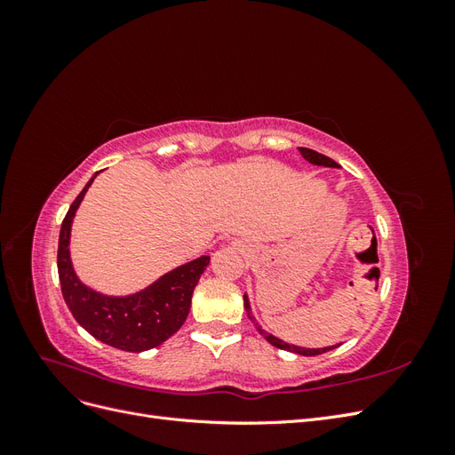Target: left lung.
I'll list each match as a JSON object with an SVG mask.
<instances>
[{
	"label": "left lung",
	"instance_id": "obj_1",
	"mask_svg": "<svg viewBox=\"0 0 455 455\" xmlns=\"http://www.w3.org/2000/svg\"><path fill=\"white\" fill-rule=\"evenodd\" d=\"M299 154L304 156V159L306 161H309V163H313V164H323V167H338V163L336 161H332L330 157H326V156H323V154H319V151H315V149H309V148H299ZM244 309H246V313H249V316L252 319V323L256 324V321H254V316L251 315V304H249V298L244 296ZM258 326V324H256ZM258 332L264 336L271 346H275V347H279V349H284V351H291V353H298V355H304V356H315V355H323V353H326V351H330V349H336L338 346H332V347H321V349H306V347H298V346H292V343H286V341H283V339H279V338H275V336H271V334H267V332H264V330H261L259 326H258Z\"/></svg>",
	"mask_w": 455,
	"mask_h": 455
}]
</instances>
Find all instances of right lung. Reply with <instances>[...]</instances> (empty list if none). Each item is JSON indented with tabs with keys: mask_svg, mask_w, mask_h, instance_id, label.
I'll list each match as a JSON object with an SVG mask.
<instances>
[{
	"mask_svg": "<svg viewBox=\"0 0 455 455\" xmlns=\"http://www.w3.org/2000/svg\"><path fill=\"white\" fill-rule=\"evenodd\" d=\"M94 176L81 189V194L62 220L57 266L64 301L74 319L102 343L131 353L154 349L176 334L184 324L191 307V294H194L203 271L209 266L211 256H201L189 264L164 273L154 284L131 296L117 298L91 291L77 279L68 244H70V229L76 211L84 201Z\"/></svg>",
	"mask_w": 455,
	"mask_h": 455,
	"instance_id": "obj_1",
	"label": "right lung"
}]
</instances>
